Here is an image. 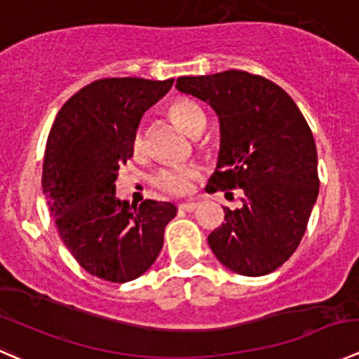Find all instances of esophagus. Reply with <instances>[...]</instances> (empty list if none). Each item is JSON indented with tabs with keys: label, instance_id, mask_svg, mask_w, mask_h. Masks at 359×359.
<instances>
[{
	"label": "esophagus",
	"instance_id": "34e87169",
	"mask_svg": "<svg viewBox=\"0 0 359 359\" xmlns=\"http://www.w3.org/2000/svg\"><path fill=\"white\" fill-rule=\"evenodd\" d=\"M197 208H198L197 202H191V201L181 202V204H180V209H183V211H195Z\"/></svg>",
	"mask_w": 359,
	"mask_h": 359
}]
</instances>
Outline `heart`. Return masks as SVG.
Segmentation results:
<instances>
[{
	"mask_svg": "<svg viewBox=\"0 0 359 359\" xmlns=\"http://www.w3.org/2000/svg\"><path fill=\"white\" fill-rule=\"evenodd\" d=\"M169 115L180 123L181 129L191 137H198L205 129V115L201 106L188 97H178L169 106ZM133 147L136 151L144 150V134L137 130L134 134ZM197 169L194 165H168L155 175V184L161 190L172 195H181L190 188L191 180L197 176Z\"/></svg>",
	"mask_w": 359,
	"mask_h": 359,
	"instance_id": "obj_1",
	"label": "heart"
}]
</instances>
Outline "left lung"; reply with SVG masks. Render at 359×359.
<instances>
[{
	"instance_id": "8db88e82",
	"label": "left lung",
	"mask_w": 359,
	"mask_h": 359,
	"mask_svg": "<svg viewBox=\"0 0 359 359\" xmlns=\"http://www.w3.org/2000/svg\"><path fill=\"white\" fill-rule=\"evenodd\" d=\"M176 88L208 102L219 120V154L208 191L243 188V208L208 243L241 276H265L299 248L319 191L314 137L279 85L246 71L181 76Z\"/></svg>"
}]
</instances>
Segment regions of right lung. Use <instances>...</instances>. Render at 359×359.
<instances>
[{"label": "right lung", "instance_id": "1", "mask_svg": "<svg viewBox=\"0 0 359 359\" xmlns=\"http://www.w3.org/2000/svg\"><path fill=\"white\" fill-rule=\"evenodd\" d=\"M175 80L104 78L67 99L57 113L43 161V194L59 236L88 274L111 283L140 278L164 246L171 202L137 208L116 198L120 165L134 154L144 111Z\"/></svg>", "mask_w": 359, "mask_h": 359}]
</instances>
